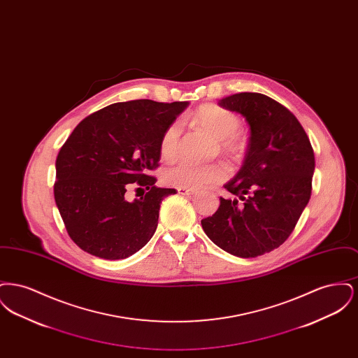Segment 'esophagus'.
I'll use <instances>...</instances> for the list:
<instances>
[{
	"label": "esophagus",
	"instance_id": "obj_1",
	"mask_svg": "<svg viewBox=\"0 0 358 358\" xmlns=\"http://www.w3.org/2000/svg\"><path fill=\"white\" fill-rule=\"evenodd\" d=\"M177 192H178L180 194H185V196L194 194V193H196L194 189H189V187H177Z\"/></svg>",
	"mask_w": 358,
	"mask_h": 358
}]
</instances>
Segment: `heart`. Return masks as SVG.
<instances>
[{
	"instance_id": "b5f03b06",
	"label": "heart",
	"mask_w": 358,
	"mask_h": 358,
	"mask_svg": "<svg viewBox=\"0 0 358 358\" xmlns=\"http://www.w3.org/2000/svg\"><path fill=\"white\" fill-rule=\"evenodd\" d=\"M194 122L206 133L220 141L222 152L234 157H240L245 152L247 141L238 133L240 120L235 113L217 106H204L196 111ZM180 134V122H173L164 131L159 143L162 158H174ZM227 176L228 169L222 164H194L190 161H180L165 169L162 178L164 182L171 187L201 189L210 184L220 182L227 178Z\"/></svg>"
}]
</instances>
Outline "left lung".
Here are the masks:
<instances>
[{
    "instance_id": "obj_1",
    "label": "left lung",
    "mask_w": 358,
    "mask_h": 358,
    "mask_svg": "<svg viewBox=\"0 0 358 358\" xmlns=\"http://www.w3.org/2000/svg\"><path fill=\"white\" fill-rule=\"evenodd\" d=\"M241 114L251 136L243 165L224 187L215 215L203 219L206 236L238 257H256L282 245L311 196L314 152L299 120L280 103L257 92H240L219 102Z\"/></svg>"
}]
</instances>
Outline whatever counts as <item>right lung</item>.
<instances>
[{
	"label": "right lung",
	"mask_w": 358,
	"mask_h": 358,
	"mask_svg": "<svg viewBox=\"0 0 358 358\" xmlns=\"http://www.w3.org/2000/svg\"><path fill=\"white\" fill-rule=\"evenodd\" d=\"M187 104L114 103L75 127L56 158L53 193L69 238L83 251L126 259L152 238L159 204L176 189L155 187L149 171L158 168L164 131ZM134 182L148 192L127 202L124 193Z\"/></svg>",
	"instance_id": "1"
}]
</instances>
